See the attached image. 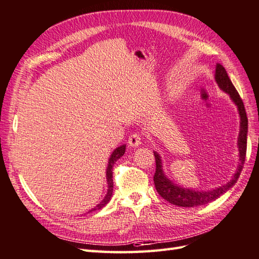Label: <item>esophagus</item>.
<instances>
[{
	"instance_id": "1",
	"label": "esophagus",
	"mask_w": 259,
	"mask_h": 259,
	"mask_svg": "<svg viewBox=\"0 0 259 259\" xmlns=\"http://www.w3.org/2000/svg\"><path fill=\"white\" fill-rule=\"evenodd\" d=\"M141 140H142V138H141L140 135L132 134V135L129 137L128 143H129L130 147L136 148V147H139V146H140V144H141Z\"/></svg>"
}]
</instances>
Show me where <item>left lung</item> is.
I'll list each match as a JSON object with an SVG mask.
<instances>
[{"instance_id": "left-lung-1", "label": "left lung", "mask_w": 259, "mask_h": 259, "mask_svg": "<svg viewBox=\"0 0 259 259\" xmlns=\"http://www.w3.org/2000/svg\"><path fill=\"white\" fill-rule=\"evenodd\" d=\"M215 80L223 92L230 95V97L234 104L237 106L238 113L240 117V127L237 140V147L239 151V165L237 167L236 173L234 174V177L230 182H227L226 184L219 186V188L211 191H195L192 189L181 188V186L174 184L171 180L167 179L163 170H162L161 157L157 152H153L155 158V173L153 177L155 189H157L158 193L163 197L165 201L173 204V205L182 207H193L198 205H204V204L215 201L216 198H219L221 195L226 193V192L236 183L240 176V172H242L244 167V162L246 158V148H247L248 131V119L245 111L244 102L242 98H240L239 94L237 93L236 88L234 87L232 83L225 68L221 64L216 65Z\"/></svg>"}]
</instances>
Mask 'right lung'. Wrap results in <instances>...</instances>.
<instances>
[{
    "label": "right lung",
    "instance_id": "1",
    "mask_svg": "<svg viewBox=\"0 0 259 259\" xmlns=\"http://www.w3.org/2000/svg\"><path fill=\"white\" fill-rule=\"evenodd\" d=\"M125 152V146H120L117 149H115V151L111 153V157L109 158V162H108V167H107V183H108V191H107V194L104 197V200H102L97 206H95L94 208L90 209L89 212H94V211H98V209L104 207L106 204L110 201L111 195H112V191H113V180H112V167L113 164L116 163V161L119 160L120 158L122 157ZM88 212V213H89Z\"/></svg>",
    "mask_w": 259,
    "mask_h": 259
}]
</instances>
